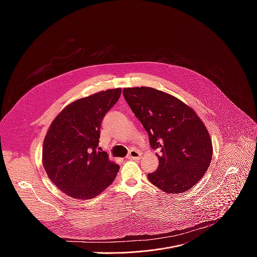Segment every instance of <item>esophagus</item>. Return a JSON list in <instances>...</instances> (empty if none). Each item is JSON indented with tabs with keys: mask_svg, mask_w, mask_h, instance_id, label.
<instances>
[{
	"mask_svg": "<svg viewBox=\"0 0 257 257\" xmlns=\"http://www.w3.org/2000/svg\"><path fill=\"white\" fill-rule=\"evenodd\" d=\"M141 158V154L136 150H131L127 156L128 160H139Z\"/></svg>",
	"mask_w": 257,
	"mask_h": 257,
	"instance_id": "esophagus-1",
	"label": "esophagus"
}]
</instances>
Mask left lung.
I'll use <instances>...</instances> for the list:
<instances>
[{
    "mask_svg": "<svg viewBox=\"0 0 257 257\" xmlns=\"http://www.w3.org/2000/svg\"><path fill=\"white\" fill-rule=\"evenodd\" d=\"M123 95L159 150V167L148 175L167 193H183L203 177L212 157L206 127L193 109L177 97L152 87L124 88Z\"/></svg>",
    "mask_w": 257,
    "mask_h": 257,
    "instance_id": "left-lung-1",
    "label": "left lung"
}]
</instances>
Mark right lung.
<instances>
[{
  "label": "right lung",
  "instance_id": "right-lung-1",
  "mask_svg": "<svg viewBox=\"0 0 257 257\" xmlns=\"http://www.w3.org/2000/svg\"><path fill=\"white\" fill-rule=\"evenodd\" d=\"M121 88L107 89L68 104L55 118L44 140L43 165L65 194L90 199L115 180L119 165L98 148L103 117L119 99Z\"/></svg>",
  "mask_w": 257,
  "mask_h": 257
}]
</instances>
